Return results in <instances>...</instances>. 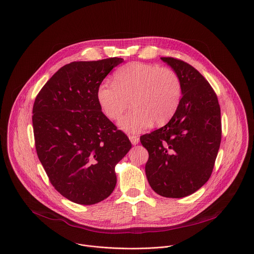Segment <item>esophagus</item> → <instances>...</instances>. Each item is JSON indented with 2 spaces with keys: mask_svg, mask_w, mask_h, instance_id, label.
Here are the masks:
<instances>
[{
  "mask_svg": "<svg viewBox=\"0 0 254 254\" xmlns=\"http://www.w3.org/2000/svg\"><path fill=\"white\" fill-rule=\"evenodd\" d=\"M128 138L132 144H137L139 142V137L137 135H128Z\"/></svg>",
  "mask_w": 254,
  "mask_h": 254,
  "instance_id": "esophagus-1",
  "label": "esophagus"
}]
</instances>
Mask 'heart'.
<instances>
[{
    "label": "heart",
    "mask_w": 254,
    "mask_h": 254,
    "mask_svg": "<svg viewBox=\"0 0 254 254\" xmlns=\"http://www.w3.org/2000/svg\"><path fill=\"white\" fill-rule=\"evenodd\" d=\"M182 82L172 68L158 64L130 63L116 70L113 83L102 82L97 100L103 113L113 121L132 110L120 122L128 133H139L153 123L163 126L177 113L182 100Z\"/></svg>",
    "instance_id": "heart-1"
}]
</instances>
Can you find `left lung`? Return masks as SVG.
Listing matches in <instances>:
<instances>
[{"label":"left lung","instance_id":"8db88e82","mask_svg":"<svg viewBox=\"0 0 254 254\" xmlns=\"http://www.w3.org/2000/svg\"><path fill=\"white\" fill-rule=\"evenodd\" d=\"M180 76L179 109L164 127L140 136L148 151L145 175L164 197L181 198L198 190L210 178L221 140L220 107L203 75L188 63L160 58Z\"/></svg>","mask_w":254,"mask_h":254}]
</instances>
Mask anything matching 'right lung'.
<instances>
[{
	"instance_id": "add662e5",
	"label": "right lung",
	"mask_w": 254,
	"mask_h": 254,
	"mask_svg": "<svg viewBox=\"0 0 254 254\" xmlns=\"http://www.w3.org/2000/svg\"><path fill=\"white\" fill-rule=\"evenodd\" d=\"M122 58L72 62L45 84L33 107L37 154L53 187L83 205L111 195L115 167L131 148L128 137L103 114L97 90Z\"/></svg>"
}]
</instances>
